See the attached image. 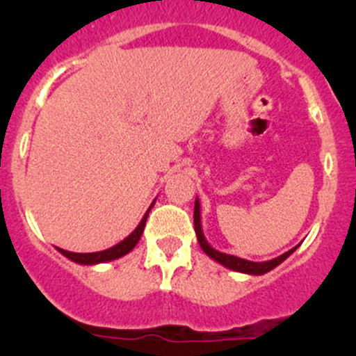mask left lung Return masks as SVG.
<instances>
[{
  "label": "left lung",
  "mask_w": 356,
  "mask_h": 356,
  "mask_svg": "<svg viewBox=\"0 0 356 356\" xmlns=\"http://www.w3.org/2000/svg\"><path fill=\"white\" fill-rule=\"evenodd\" d=\"M194 229H195V236H197L199 246L202 248V251L206 252L211 259H214L216 263L220 264V266L232 269V271L244 273V275H254V276L266 275V273L271 271V269L280 266L284 259H288V257L296 251L298 246H300V244H298V246L289 249V251H286L284 254L277 256V257H275V259L261 261V263H257V261L243 259V257L232 256V254H226V252H220L216 248H212L211 244L207 243L206 236H204L202 220H201V202H199L197 197H195V202H194Z\"/></svg>",
  "instance_id": "8db88e82"
}]
</instances>
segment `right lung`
Here are the masks:
<instances>
[{
  "label": "right lung",
  "mask_w": 356,
  "mask_h": 356,
  "mask_svg": "<svg viewBox=\"0 0 356 356\" xmlns=\"http://www.w3.org/2000/svg\"><path fill=\"white\" fill-rule=\"evenodd\" d=\"M154 204H155V201L150 204V207L147 209L144 218L140 219V222H138V226L136 227V229L130 232V234L127 236L124 241H120V243L115 244V246L105 249V251H99V252H70V251H65V249H60V248H58V251L65 257H68V259L73 261V263L83 264V266H93V264L108 263V261L118 259V257L129 254V252L137 246V243L142 238V232H144V227L147 222V216H149V212L154 207Z\"/></svg>",
  "instance_id": "right-lung-1"
}]
</instances>
